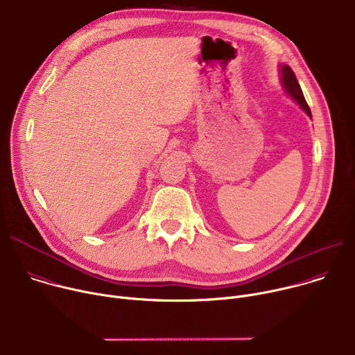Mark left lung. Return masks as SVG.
Here are the masks:
<instances>
[{"label": "left lung", "instance_id": "obj_1", "mask_svg": "<svg viewBox=\"0 0 355 355\" xmlns=\"http://www.w3.org/2000/svg\"><path fill=\"white\" fill-rule=\"evenodd\" d=\"M282 82H283V86L286 87L287 93L292 96V98L300 105V107L311 117V112H310V107L304 99L303 96V92H302V87L296 79V75L295 72L292 71V68L290 67H283L282 68Z\"/></svg>", "mask_w": 355, "mask_h": 355}]
</instances>
